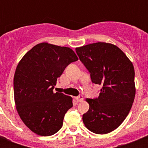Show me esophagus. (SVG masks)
Here are the masks:
<instances>
[{"mask_svg": "<svg viewBox=\"0 0 148 148\" xmlns=\"http://www.w3.org/2000/svg\"><path fill=\"white\" fill-rule=\"evenodd\" d=\"M75 99H76L77 102H81V101H82L84 100V97L82 95H79V96L75 97Z\"/></svg>", "mask_w": 148, "mask_h": 148, "instance_id": "esophagus-1", "label": "esophagus"}]
</instances>
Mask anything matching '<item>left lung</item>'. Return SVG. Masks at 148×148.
Returning <instances> with one entry per match:
<instances>
[{"label":"left lung","mask_w":148,"mask_h":148,"mask_svg":"<svg viewBox=\"0 0 148 148\" xmlns=\"http://www.w3.org/2000/svg\"><path fill=\"white\" fill-rule=\"evenodd\" d=\"M79 59L90 74L92 83L101 86L97 98L86 99L89 110L83 122L93 133H110L122 124L135 97L133 64L119 47L97 42L77 47Z\"/></svg>","instance_id":"obj_1"}]
</instances>
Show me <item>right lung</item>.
<instances>
[{"mask_svg": "<svg viewBox=\"0 0 148 148\" xmlns=\"http://www.w3.org/2000/svg\"><path fill=\"white\" fill-rule=\"evenodd\" d=\"M77 60L69 47L40 43L19 62L14 77L15 104L34 133L51 136L61 128L65 114L73 107L72 97L53 89L67 65Z\"/></svg>", "mask_w": 148, "mask_h": 148, "instance_id": "right-lung-1", "label": "right lung"}]
</instances>
